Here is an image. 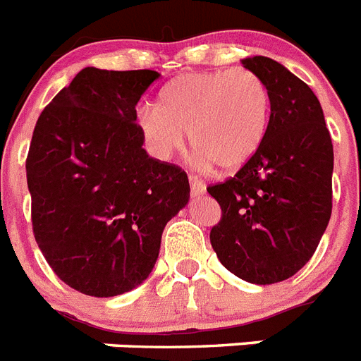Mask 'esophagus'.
<instances>
[{"label":"esophagus","instance_id":"34e87169","mask_svg":"<svg viewBox=\"0 0 361 361\" xmlns=\"http://www.w3.org/2000/svg\"><path fill=\"white\" fill-rule=\"evenodd\" d=\"M189 181H190V192H192V196L204 195L205 189H207L204 180H200L198 176H189Z\"/></svg>","mask_w":361,"mask_h":361}]
</instances>
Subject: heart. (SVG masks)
I'll use <instances>...</instances> for the list:
<instances>
[{
    "instance_id": "heart-1",
    "label": "heart",
    "mask_w": 361,
    "mask_h": 361,
    "mask_svg": "<svg viewBox=\"0 0 361 361\" xmlns=\"http://www.w3.org/2000/svg\"><path fill=\"white\" fill-rule=\"evenodd\" d=\"M269 92L250 69L189 73L159 95V110L143 106L137 124L154 154L169 159L185 147L220 171L246 165L264 141Z\"/></svg>"
}]
</instances>
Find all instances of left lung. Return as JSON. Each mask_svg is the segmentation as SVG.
Returning a JSON list of instances; mask_svg holds the SVG:
<instances>
[{"label":"left lung","mask_w":361,"mask_h":361,"mask_svg":"<svg viewBox=\"0 0 361 361\" xmlns=\"http://www.w3.org/2000/svg\"><path fill=\"white\" fill-rule=\"evenodd\" d=\"M242 66L268 86L269 123L255 156L207 187L222 209L211 246L237 277L274 284L307 264L329 226L334 150L319 101L301 78L268 56Z\"/></svg>","instance_id":"8db88e82"}]
</instances>
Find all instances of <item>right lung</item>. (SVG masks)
Listing matches in <instances>:
<instances>
[{"mask_svg":"<svg viewBox=\"0 0 361 361\" xmlns=\"http://www.w3.org/2000/svg\"><path fill=\"white\" fill-rule=\"evenodd\" d=\"M152 69L84 68L36 121L27 156L32 231L77 292L114 298L150 275L166 222L189 202L180 166L143 148L139 99Z\"/></svg>","mask_w":361,"mask_h":361,"instance_id":"1","label":"right lung"}]
</instances>
